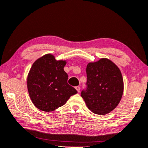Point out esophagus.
<instances>
[{"mask_svg":"<svg viewBox=\"0 0 148 148\" xmlns=\"http://www.w3.org/2000/svg\"><path fill=\"white\" fill-rule=\"evenodd\" d=\"M75 88L76 89V90H77V92H79V90H80V87H79V86H76V87H75Z\"/></svg>","mask_w":148,"mask_h":148,"instance_id":"34e87169","label":"esophagus"}]
</instances>
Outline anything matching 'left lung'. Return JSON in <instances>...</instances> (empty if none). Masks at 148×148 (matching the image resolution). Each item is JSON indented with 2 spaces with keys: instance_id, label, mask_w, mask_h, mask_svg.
<instances>
[{
  "instance_id": "8db88e82",
  "label": "left lung",
  "mask_w": 148,
  "mask_h": 148,
  "mask_svg": "<svg viewBox=\"0 0 148 148\" xmlns=\"http://www.w3.org/2000/svg\"><path fill=\"white\" fill-rule=\"evenodd\" d=\"M86 88L81 95L89 110L98 115H105L119 105L122 98L124 83L117 66L107 58L89 63L86 69Z\"/></svg>"
}]
</instances>
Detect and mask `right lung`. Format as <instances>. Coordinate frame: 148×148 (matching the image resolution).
I'll list each match as a JSON object with an SVG mask.
<instances>
[{
    "mask_svg": "<svg viewBox=\"0 0 148 148\" xmlns=\"http://www.w3.org/2000/svg\"><path fill=\"white\" fill-rule=\"evenodd\" d=\"M65 65V61L56 60L53 55L47 54L32 65L27 89L32 102L40 110L54 111L77 93L67 83L68 75L63 70Z\"/></svg>",
    "mask_w": 148,
    "mask_h": 148,
    "instance_id": "obj_1",
    "label": "right lung"
}]
</instances>
